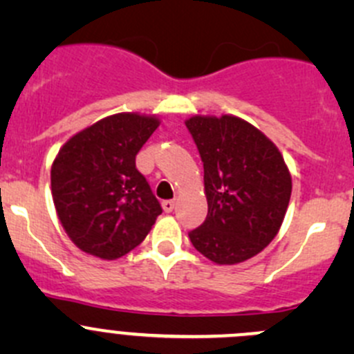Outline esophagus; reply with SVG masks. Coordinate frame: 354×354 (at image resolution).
Returning a JSON list of instances; mask_svg holds the SVG:
<instances>
[{"label":"esophagus","mask_w":354,"mask_h":354,"mask_svg":"<svg viewBox=\"0 0 354 354\" xmlns=\"http://www.w3.org/2000/svg\"><path fill=\"white\" fill-rule=\"evenodd\" d=\"M174 207H176V202H174V200H164V202H162L164 212H167V214L173 212Z\"/></svg>","instance_id":"1"}]
</instances>
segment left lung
<instances>
[{"label":"left lung","instance_id":"8db88e82","mask_svg":"<svg viewBox=\"0 0 354 354\" xmlns=\"http://www.w3.org/2000/svg\"><path fill=\"white\" fill-rule=\"evenodd\" d=\"M203 162L207 217L192 245L217 266L262 252L279 233L291 198L284 157L259 128L233 114L185 121Z\"/></svg>","mask_w":354,"mask_h":354}]
</instances>
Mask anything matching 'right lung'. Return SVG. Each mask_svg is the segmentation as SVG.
Returning a JSON list of instances; mask_svg holds the SVG:
<instances>
[{"label":"right lung","instance_id":"add662e5","mask_svg":"<svg viewBox=\"0 0 354 354\" xmlns=\"http://www.w3.org/2000/svg\"><path fill=\"white\" fill-rule=\"evenodd\" d=\"M160 120L118 113L75 133L51 166V194L68 238L82 252L116 260L145 240L162 212L135 156Z\"/></svg>","mask_w":354,"mask_h":354}]
</instances>
